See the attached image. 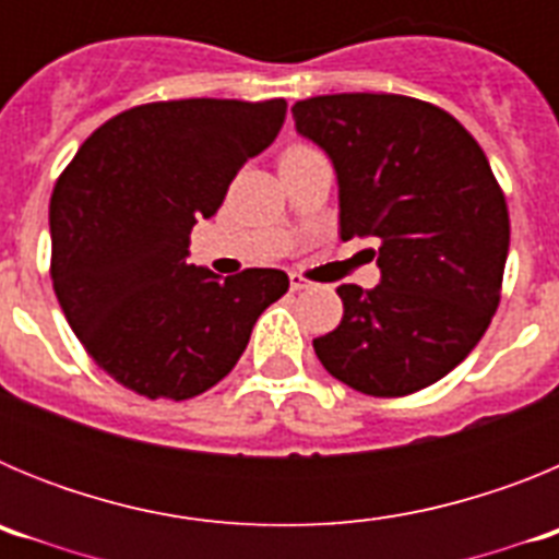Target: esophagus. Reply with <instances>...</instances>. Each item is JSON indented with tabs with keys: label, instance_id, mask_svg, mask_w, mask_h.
Wrapping results in <instances>:
<instances>
[{
	"label": "esophagus",
	"instance_id": "34e87169",
	"mask_svg": "<svg viewBox=\"0 0 559 559\" xmlns=\"http://www.w3.org/2000/svg\"><path fill=\"white\" fill-rule=\"evenodd\" d=\"M310 288H313L310 280H305L302 274H290V290H310Z\"/></svg>",
	"mask_w": 559,
	"mask_h": 559
}]
</instances>
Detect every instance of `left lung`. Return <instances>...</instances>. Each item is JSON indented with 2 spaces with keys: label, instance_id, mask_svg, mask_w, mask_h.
I'll return each mask as SVG.
<instances>
[{
  "label": "left lung",
  "instance_id": "1",
  "mask_svg": "<svg viewBox=\"0 0 559 559\" xmlns=\"http://www.w3.org/2000/svg\"><path fill=\"white\" fill-rule=\"evenodd\" d=\"M290 111L335 167L341 240H378L380 285H341L344 316L313 338L316 355L372 397L431 386L501 302L510 212L490 162L456 117L417 97L322 95Z\"/></svg>",
  "mask_w": 559,
  "mask_h": 559
}]
</instances>
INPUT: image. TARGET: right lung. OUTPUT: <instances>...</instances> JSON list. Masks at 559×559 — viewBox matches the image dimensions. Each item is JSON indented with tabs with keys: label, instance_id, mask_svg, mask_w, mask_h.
I'll return each instance as SVG.
<instances>
[{
	"label": "right lung",
	"instance_id": "obj_1",
	"mask_svg": "<svg viewBox=\"0 0 559 559\" xmlns=\"http://www.w3.org/2000/svg\"><path fill=\"white\" fill-rule=\"evenodd\" d=\"M263 103H147L103 122L49 201L52 288L103 372L151 400H187L224 380L288 274L221 280L187 263L195 221L224 204L237 170L285 122Z\"/></svg>",
	"mask_w": 559,
	"mask_h": 559
}]
</instances>
